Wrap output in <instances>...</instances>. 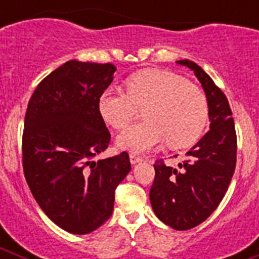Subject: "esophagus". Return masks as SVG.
<instances>
[{"instance_id":"obj_1","label":"esophagus","mask_w":259,"mask_h":259,"mask_svg":"<svg viewBox=\"0 0 259 259\" xmlns=\"http://www.w3.org/2000/svg\"><path fill=\"white\" fill-rule=\"evenodd\" d=\"M130 161H131L132 164H136V163H139V162L143 161V158L132 153V154H130Z\"/></svg>"}]
</instances>
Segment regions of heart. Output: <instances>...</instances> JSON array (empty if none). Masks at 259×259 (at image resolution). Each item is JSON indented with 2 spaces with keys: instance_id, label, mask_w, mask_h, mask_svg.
Segmentation results:
<instances>
[{
  "instance_id": "b5f03b06",
  "label": "heart",
  "mask_w": 259,
  "mask_h": 259,
  "mask_svg": "<svg viewBox=\"0 0 259 259\" xmlns=\"http://www.w3.org/2000/svg\"><path fill=\"white\" fill-rule=\"evenodd\" d=\"M127 93L109 88L98 97V113L110 127H127L144 107L145 122L128 127L119 135L120 149L146 153L166 141L171 148L193 144L206 127L209 104L202 89L179 75L162 70H145L125 81Z\"/></svg>"
}]
</instances>
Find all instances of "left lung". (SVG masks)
Listing matches in <instances>:
<instances>
[{"label": "left lung", "mask_w": 259, "mask_h": 259, "mask_svg": "<svg viewBox=\"0 0 259 259\" xmlns=\"http://www.w3.org/2000/svg\"><path fill=\"white\" fill-rule=\"evenodd\" d=\"M191 68L209 104L210 131L187 152L178 168L155 162L150 203L159 221L178 231L191 230L209 218L227 192L236 166V132L227 98L194 62Z\"/></svg>", "instance_id": "obj_1"}]
</instances>
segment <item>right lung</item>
Returning <instances> with one entry per match:
<instances>
[{"label":"right lung","instance_id":"1","mask_svg":"<svg viewBox=\"0 0 259 259\" xmlns=\"http://www.w3.org/2000/svg\"><path fill=\"white\" fill-rule=\"evenodd\" d=\"M115 70L111 63L66 62L38 84L27 107L24 176L42 211L74 235L110 218L115 188L131 171L125 152L95 161L110 143L98 97Z\"/></svg>","mask_w":259,"mask_h":259}]
</instances>
